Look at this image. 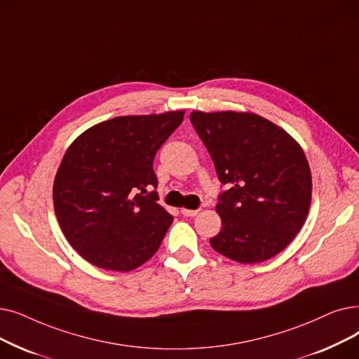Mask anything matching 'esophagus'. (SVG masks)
I'll return each mask as SVG.
<instances>
[{
  "instance_id": "34e87169",
  "label": "esophagus",
  "mask_w": 359,
  "mask_h": 359,
  "mask_svg": "<svg viewBox=\"0 0 359 359\" xmlns=\"http://www.w3.org/2000/svg\"><path fill=\"white\" fill-rule=\"evenodd\" d=\"M180 212H182L184 217H194V215L198 214V210H186V208H182Z\"/></svg>"
}]
</instances>
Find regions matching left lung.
Returning <instances> with one entry per match:
<instances>
[{
  "label": "left lung",
  "instance_id": "left-lung-1",
  "mask_svg": "<svg viewBox=\"0 0 359 359\" xmlns=\"http://www.w3.org/2000/svg\"><path fill=\"white\" fill-rule=\"evenodd\" d=\"M218 180L222 230L214 251L242 264L273 258L305 222L313 182L302 148L274 123L251 113L191 114Z\"/></svg>",
  "mask_w": 359,
  "mask_h": 359
}]
</instances>
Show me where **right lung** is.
Masks as SVG:
<instances>
[{
	"instance_id": "1",
	"label": "right lung",
	"mask_w": 359,
	"mask_h": 359,
	"mask_svg": "<svg viewBox=\"0 0 359 359\" xmlns=\"http://www.w3.org/2000/svg\"><path fill=\"white\" fill-rule=\"evenodd\" d=\"M183 116L107 120L65 154L54 180V210L70 245L93 266L130 271L158 251L173 215L157 204L152 164Z\"/></svg>"
}]
</instances>
